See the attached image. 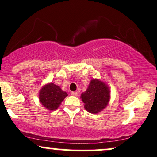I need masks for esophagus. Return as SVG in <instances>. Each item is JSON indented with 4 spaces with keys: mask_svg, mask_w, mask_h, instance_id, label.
Segmentation results:
<instances>
[{
    "mask_svg": "<svg viewBox=\"0 0 157 157\" xmlns=\"http://www.w3.org/2000/svg\"><path fill=\"white\" fill-rule=\"evenodd\" d=\"M71 95H72V96H78V93L72 91V92H71Z\"/></svg>",
    "mask_w": 157,
    "mask_h": 157,
    "instance_id": "34e87169",
    "label": "esophagus"
}]
</instances>
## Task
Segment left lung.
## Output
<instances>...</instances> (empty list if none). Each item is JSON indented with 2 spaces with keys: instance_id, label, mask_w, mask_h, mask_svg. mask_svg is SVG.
I'll return each instance as SVG.
<instances>
[{
  "instance_id": "obj_1",
  "label": "left lung",
  "mask_w": 157,
  "mask_h": 157,
  "mask_svg": "<svg viewBox=\"0 0 157 157\" xmlns=\"http://www.w3.org/2000/svg\"><path fill=\"white\" fill-rule=\"evenodd\" d=\"M109 93V89L104 82L92 80L87 90L81 94L85 109L93 114L101 112L108 104Z\"/></svg>"
}]
</instances>
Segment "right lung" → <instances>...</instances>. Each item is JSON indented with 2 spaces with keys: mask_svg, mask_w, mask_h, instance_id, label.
<instances>
[{
  "mask_svg": "<svg viewBox=\"0 0 157 157\" xmlns=\"http://www.w3.org/2000/svg\"><path fill=\"white\" fill-rule=\"evenodd\" d=\"M67 96V93L63 91L58 85L49 83L43 87L40 91V101L49 110L58 108L62 101Z\"/></svg>",
  "mask_w": 157,
  "mask_h": 157,
  "instance_id": "add662e5",
  "label": "right lung"
}]
</instances>
